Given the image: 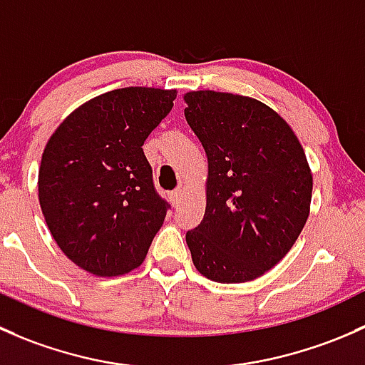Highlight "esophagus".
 Segmentation results:
<instances>
[{
	"instance_id": "obj_1",
	"label": "esophagus",
	"mask_w": 365,
	"mask_h": 365,
	"mask_svg": "<svg viewBox=\"0 0 365 365\" xmlns=\"http://www.w3.org/2000/svg\"><path fill=\"white\" fill-rule=\"evenodd\" d=\"M181 200H182V190L172 191V193H170V202L175 205V207H178V205L181 204Z\"/></svg>"
}]
</instances>
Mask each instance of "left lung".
<instances>
[{"instance_id":"obj_1","label":"left lung","mask_w":365,"mask_h":365,"mask_svg":"<svg viewBox=\"0 0 365 365\" xmlns=\"http://www.w3.org/2000/svg\"><path fill=\"white\" fill-rule=\"evenodd\" d=\"M207 155V205L186 234L198 272L246 283L292 250L309 216L313 174L288 123L262 101L217 91L184 95Z\"/></svg>"}]
</instances>
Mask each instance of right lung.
Wrapping results in <instances>:
<instances>
[{
	"instance_id": "obj_1",
	"label": "right lung",
	"mask_w": 365,
	"mask_h": 365,
	"mask_svg": "<svg viewBox=\"0 0 365 365\" xmlns=\"http://www.w3.org/2000/svg\"><path fill=\"white\" fill-rule=\"evenodd\" d=\"M175 89L123 88L86 101L43 149L38 200L63 253L100 277L145 260L170 205L156 193L145 138L172 110Z\"/></svg>"
}]
</instances>
